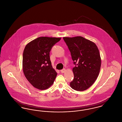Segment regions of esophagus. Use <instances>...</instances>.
<instances>
[{
  "instance_id": "esophagus-1",
  "label": "esophagus",
  "mask_w": 122,
  "mask_h": 122,
  "mask_svg": "<svg viewBox=\"0 0 122 122\" xmlns=\"http://www.w3.org/2000/svg\"><path fill=\"white\" fill-rule=\"evenodd\" d=\"M65 71H66V69H65V68H64V69H62V70H61V73H65Z\"/></svg>"
}]
</instances>
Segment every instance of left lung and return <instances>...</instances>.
I'll use <instances>...</instances> for the list:
<instances>
[{
    "label": "left lung",
    "mask_w": 122,
    "mask_h": 122,
    "mask_svg": "<svg viewBox=\"0 0 122 122\" xmlns=\"http://www.w3.org/2000/svg\"><path fill=\"white\" fill-rule=\"evenodd\" d=\"M70 53L75 66L74 79L70 83L78 91L87 89L96 80L101 67V58L97 46L82 36L63 38Z\"/></svg>",
    "instance_id": "1"
}]
</instances>
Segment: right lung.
<instances>
[{"label":"right lung","instance_id":"obj_1","mask_svg":"<svg viewBox=\"0 0 122 122\" xmlns=\"http://www.w3.org/2000/svg\"><path fill=\"white\" fill-rule=\"evenodd\" d=\"M61 38L39 37L28 43L23 55L25 77L34 87L45 90L54 83L57 73L53 68L49 52Z\"/></svg>","mask_w":122,"mask_h":122}]
</instances>
